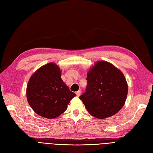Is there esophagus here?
I'll return each mask as SVG.
<instances>
[{"instance_id": "34e87169", "label": "esophagus", "mask_w": 153, "mask_h": 153, "mask_svg": "<svg viewBox=\"0 0 153 153\" xmlns=\"http://www.w3.org/2000/svg\"><path fill=\"white\" fill-rule=\"evenodd\" d=\"M76 96H77L78 97H79V96H80V94H81V91H78L76 92Z\"/></svg>"}]
</instances>
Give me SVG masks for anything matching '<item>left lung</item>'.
<instances>
[{
  "label": "left lung",
  "mask_w": 153,
  "mask_h": 153,
  "mask_svg": "<svg viewBox=\"0 0 153 153\" xmlns=\"http://www.w3.org/2000/svg\"><path fill=\"white\" fill-rule=\"evenodd\" d=\"M87 80L85 92L79 98L92 116L107 118L123 108L128 87L120 69L108 62L100 61L87 72Z\"/></svg>",
  "instance_id": "1"
}]
</instances>
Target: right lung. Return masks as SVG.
<instances>
[{
  "label": "right lung",
  "mask_w": 153,
  "mask_h": 153,
  "mask_svg": "<svg viewBox=\"0 0 153 153\" xmlns=\"http://www.w3.org/2000/svg\"><path fill=\"white\" fill-rule=\"evenodd\" d=\"M56 64L48 63L32 74L27 85V99L30 107L40 116L54 119L65 112L76 95L69 90Z\"/></svg>",
  "instance_id": "right-lung-1"
}]
</instances>
